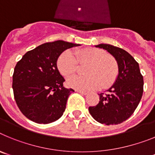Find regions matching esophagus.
Instances as JSON below:
<instances>
[{
	"instance_id": "esophagus-1",
	"label": "esophagus",
	"mask_w": 155,
	"mask_h": 155,
	"mask_svg": "<svg viewBox=\"0 0 155 155\" xmlns=\"http://www.w3.org/2000/svg\"><path fill=\"white\" fill-rule=\"evenodd\" d=\"M77 91H78V92H79V93H81V94H84V95H85V94H88V92H87V91H82V90H77Z\"/></svg>"
}]
</instances>
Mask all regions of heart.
I'll return each mask as SVG.
<instances>
[{"label":"heart","mask_w":155,"mask_h":155,"mask_svg":"<svg viewBox=\"0 0 155 155\" xmlns=\"http://www.w3.org/2000/svg\"><path fill=\"white\" fill-rule=\"evenodd\" d=\"M79 64H88L85 70L87 76H75L67 81L69 87L78 90L108 88L114 84L119 74L116 61L107 52L89 47L65 51L59 57L57 69L65 78L76 73Z\"/></svg>","instance_id":"b5f03b06"}]
</instances>
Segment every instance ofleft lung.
<instances>
[{
  "label": "left lung",
  "mask_w": 155,
  "mask_h": 155,
  "mask_svg": "<svg viewBox=\"0 0 155 155\" xmlns=\"http://www.w3.org/2000/svg\"><path fill=\"white\" fill-rule=\"evenodd\" d=\"M95 46L107 50L115 57L118 64L119 74L107 94H99L98 104L90 106L88 110L93 118L100 124H121L130 117L141 99L143 76L138 63L126 50L102 43Z\"/></svg>",
  "instance_id": "obj_1"
}]
</instances>
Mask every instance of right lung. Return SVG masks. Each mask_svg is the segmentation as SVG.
Wrapping results in <instances>:
<instances>
[{"mask_svg": "<svg viewBox=\"0 0 155 155\" xmlns=\"http://www.w3.org/2000/svg\"><path fill=\"white\" fill-rule=\"evenodd\" d=\"M80 46L62 40L46 42L27 52L17 63L12 77L14 97L22 114L36 124H47L61 118L72 88L57 69L64 50Z\"/></svg>", "mask_w": 155, "mask_h": 155, "instance_id": "add662e5", "label": "right lung"}]
</instances>
